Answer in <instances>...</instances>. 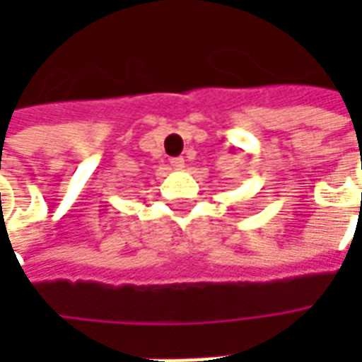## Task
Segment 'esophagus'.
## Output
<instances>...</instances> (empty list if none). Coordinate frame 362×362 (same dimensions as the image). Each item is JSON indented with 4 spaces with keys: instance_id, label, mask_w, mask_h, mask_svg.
<instances>
[{
    "instance_id": "esophagus-1",
    "label": "esophagus",
    "mask_w": 362,
    "mask_h": 362,
    "mask_svg": "<svg viewBox=\"0 0 362 362\" xmlns=\"http://www.w3.org/2000/svg\"><path fill=\"white\" fill-rule=\"evenodd\" d=\"M170 166H173L174 170H182V168H184V158L182 157L170 158Z\"/></svg>"
}]
</instances>
